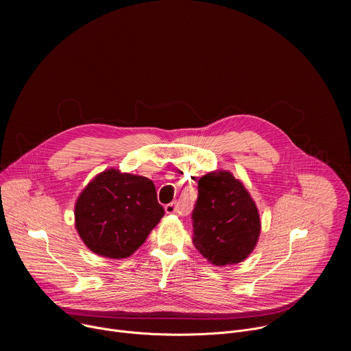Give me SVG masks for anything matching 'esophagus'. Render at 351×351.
I'll list each match as a JSON object with an SVG mask.
<instances>
[{
    "instance_id": "esophagus-1",
    "label": "esophagus",
    "mask_w": 351,
    "mask_h": 351,
    "mask_svg": "<svg viewBox=\"0 0 351 351\" xmlns=\"http://www.w3.org/2000/svg\"><path fill=\"white\" fill-rule=\"evenodd\" d=\"M165 213L167 214H176L179 213V204L178 203H171L165 206Z\"/></svg>"
}]
</instances>
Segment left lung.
I'll return each mask as SVG.
<instances>
[{
    "label": "left lung",
    "instance_id": "1",
    "mask_svg": "<svg viewBox=\"0 0 351 351\" xmlns=\"http://www.w3.org/2000/svg\"><path fill=\"white\" fill-rule=\"evenodd\" d=\"M191 219L194 247L219 267L245 260L261 230L253 198L243 183L226 171L199 178Z\"/></svg>",
    "mask_w": 351,
    "mask_h": 351
}]
</instances>
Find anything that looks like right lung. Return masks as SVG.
Here are the masks:
<instances>
[{
    "mask_svg": "<svg viewBox=\"0 0 351 351\" xmlns=\"http://www.w3.org/2000/svg\"><path fill=\"white\" fill-rule=\"evenodd\" d=\"M162 217L154 183L117 169L95 176L75 206L76 229L84 244L114 260L132 256Z\"/></svg>",
    "mask_w": 351,
    "mask_h": 351,
    "instance_id": "1",
    "label": "right lung"
}]
</instances>
